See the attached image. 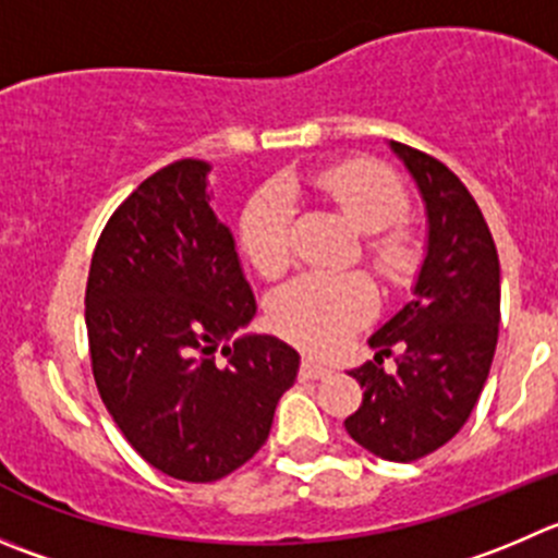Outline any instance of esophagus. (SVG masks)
Returning <instances> with one entry per match:
<instances>
[{
  "label": "esophagus",
  "mask_w": 558,
  "mask_h": 558,
  "mask_svg": "<svg viewBox=\"0 0 558 558\" xmlns=\"http://www.w3.org/2000/svg\"><path fill=\"white\" fill-rule=\"evenodd\" d=\"M299 375L304 380H323L326 375H331V369L323 367V364H317V362H312V359H304V362H301V373Z\"/></svg>",
  "instance_id": "obj_1"
}]
</instances>
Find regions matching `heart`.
<instances>
[{
	"label": "heart",
	"instance_id": "obj_1",
	"mask_svg": "<svg viewBox=\"0 0 558 558\" xmlns=\"http://www.w3.org/2000/svg\"><path fill=\"white\" fill-rule=\"evenodd\" d=\"M310 185L337 205L344 219L364 232V254L389 284H408L422 263L418 241L400 227L408 194L400 180L373 161H342L317 169ZM299 183H268L243 208L238 243L263 276L282 274L293 263V230ZM375 290L362 274H304L270 295L268 317L282 337L306 350H331L375 315Z\"/></svg>",
	"mask_w": 558,
	"mask_h": 558
}]
</instances>
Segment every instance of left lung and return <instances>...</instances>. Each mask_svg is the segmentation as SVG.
<instances>
[{"instance_id": "8db88e82", "label": "left lung", "mask_w": 558, "mask_h": 558, "mask_svg": "<svg viewBox=\"0 0 558 558\" xmlns=\"http://www.w3.org/2000/svg\"><path fill=\"white\" fill-rule=\"evenodd\" d=\"M416 183L427 216L422 268L402 310L373 337L375 362L353 369L364 400L344 429L395 463L424 458L454 438L482 395L501 320V268L480 205L458 174L413 147L389 142ZM397 347L398 369L383 355Z\"/></svg>"}]
</instances>
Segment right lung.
Wrapping results in <instances>:
<instances>
[{"mask_svg":"<svg viewBox=\"0 0 558 558\" xmlns=\"http://www.w3.org/2000/svg\"><path fill=\"white\" fill-rule=\"evenodd\" d=\"M208 174L196 158L150 174L100 232L84 299L106 411L153 469L183 482H216L252 460L301 364L270 333L230 342L257 301Z\"/></svg>","mask_w":558,"mask_h":558,"instance_id":"obj_1","label":"right lung"}]
</instances>
